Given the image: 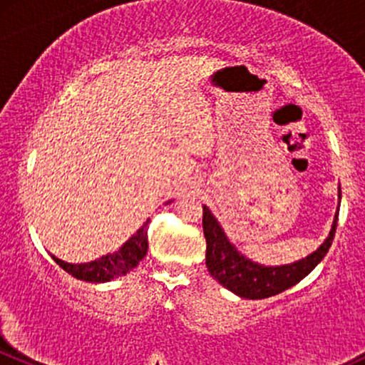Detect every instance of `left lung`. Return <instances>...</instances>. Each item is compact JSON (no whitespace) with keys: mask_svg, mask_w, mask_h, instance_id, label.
<instances>
[{"mask_svg":"<svg viewBox=\"0 0 365 365\" xmlns=\"http://www.w3.org/2000/svg\"><path fill=\"white\" fill-rule=\"evenodd\" d=\"M338 199H341V190L339 189ZM338 215L339 210L334 215L329 235L314 253L294 263H287V265L267 267L259 265V263L239 253L234 244L228 241L227 234L210 211V207L202 206V230L204 237H206L207 272L223 287H227L228 291L241 296V298L263 299L268 296L282 293V291L298 284L302 279H305L322 262V258L329 251L332 239H334Z\"/></svg>","mask_w":365,"mask_h":365,"instance_id":"obj_1","label":"left lung"}]
</instances>
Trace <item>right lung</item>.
Wrapping results in <instances>:
<instances>
[{
  "instance_id": "add662e5",
  "label": "right lung",
  "mask_w": 365,
  "mask_h": 365,
  "mask_svg": "<svg viewBox=\"0 0 365 365\" xmlns=\"http://www.w3.org/2000/svg\"><path fill=\"white\" fill-rule=\"evenodd\" d=\"M147 225H149V220H147V222L143 223V225L140 227L118 251L102 256V258L95 259V262L67 263L53 255H51V258H53L55 262H57V265L62 267L67 274H71L72 277L86 280V282H109L112 279L126 275L128 272L133 270V268L142 262V258H145L147 250H149Z\"/></svg>"
}]
</instances>
